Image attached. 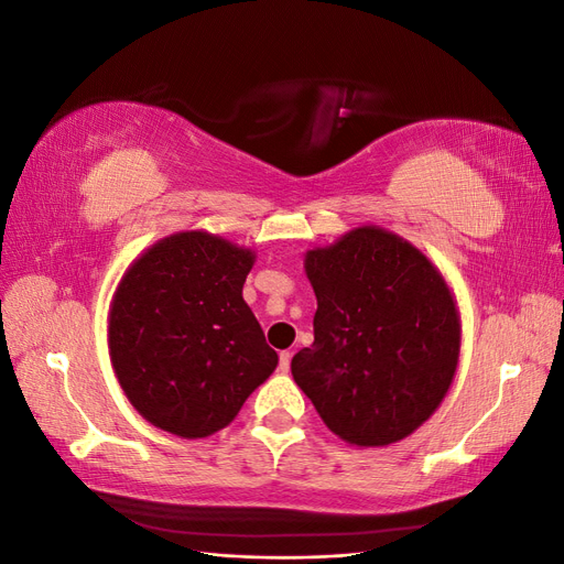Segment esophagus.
Instances as JSON below:
<instances>
[{
	"label": "esophagus",
	"mask_w": 564,
	"mask_h": 564,
	"mask_svg": "<svg viewBox=\"0 0 564 564\" xmlns=\"http://www.w3.org/2000/svg\"><path fill=\"white\" fill-rule=\"evenodd\" d=\"M289 367H292V352H289V350H282V352H280V371H282V373H286V371H289Z\"/></svg>",
	"instance_id": "1"
}]
</instances>
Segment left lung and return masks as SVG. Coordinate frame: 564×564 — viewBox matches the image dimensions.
<instances>
[{
  "label": "left lung",
  "instance_id": "obj_1",
  "mask_svg": "<svg viewBox=\"0 0 564 564\" xmlns=\"http://www.w3.org/2000/svg\"><path fill=\"white\" fill-rule=\"evenodd\" d=\"M317 296L315 340L292 373L348 445L386 447L433 416L460 348L456 301L440 270L377 226L305 253Z\"/></svg>",
  "mask_w": 564,
  "mask_h": 564
}]
</instances>
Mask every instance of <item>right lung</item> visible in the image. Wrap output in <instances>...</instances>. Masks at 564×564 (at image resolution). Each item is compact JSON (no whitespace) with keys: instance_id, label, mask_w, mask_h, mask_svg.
Wrapping results in <instances>:
<instances>
[{"instance_id":"add662e5","label":"right lung","mask_w":564,"mask_h":564,"mask_svg":"<svg viewBox=\"0 0 564 564\" xmlns=\"http://www.w3.org/2000/svg\"><path fill=\"white\" fill-rule=\"evenodd\" d=\"M253 251L204 230L169 235L135 259L108 317L110 362L145 421L207 437L278 367L242 299Z\"/></svg>"}]
</instances>
